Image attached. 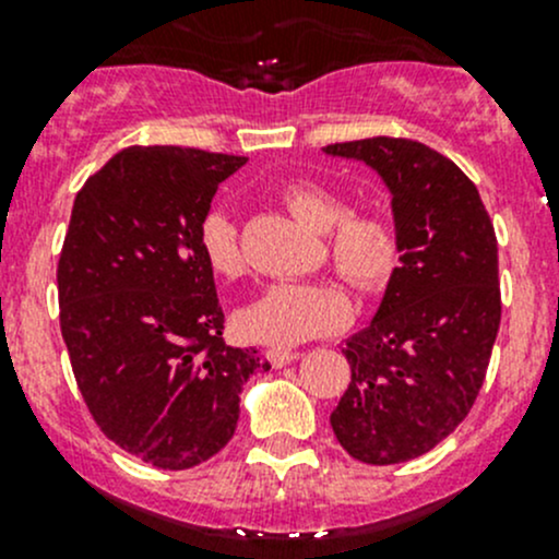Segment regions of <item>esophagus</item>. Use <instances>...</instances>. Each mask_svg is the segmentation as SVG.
Masks as SVG:
<instances>
[{
    "label": "esophagus",
    "instance_id": "34e87169",
    "mask_svg": "<svg viewBox=\"0 0 559 559\" xmlns=\"http://www.w3.org/2000/svg\"><path fill=\"white\" fill-rule=\"evenodd\" d=\"M267 359H270V365H273V368H286V365H289V362L300 359V352H286V348H270Z\"/></svg>",
    "mask_w": 559,
    "mask_h": 559
}]
</instances>
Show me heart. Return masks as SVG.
I'll return each mask as SVG.
<instances>
[{"label":"heart","instance_id":"1","mask_svg":"<svg viewBox=\"0 0 559 559\" xmlns=\"http://www.w3.org/2000/svg\"><path fill=\"white\" fill-rule=\"evenodd\" d=\"M281 200L292 216L326 233V248L343 281L359 295H384L403 267V238L386 213L352 211L346 197L313 180H292L281 189ZM200 251L207 267L224 281L246 273V253L238 224L224 211H211L200 222ZM352 316L341 286L326 284H273L248 300L235 316L240 335L264 346L289 348L311 337L341 330Z\"/></svg>","mask_w":559,"mask_h":559}]
</instances>
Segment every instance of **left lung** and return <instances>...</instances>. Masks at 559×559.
Wrapping results in <instances>:
<instances>
[{"mask_svg":"<svg viewBox=\"0 0 559 559\" xmlns=\"http://www.w3.org/2000/svg\"><path fill=\"white\" fill-rule=\"evenodd\" d=\"M324 151L381 175L403 238L379 313L343 348L352 381L330 425L354 460L397 465L436 449L476 403L500 326L498 240L473 180L430 145L368 138Z\"/></svg>","mask_w":559,"mask_h":559,"instance_id":"left-lung-1","label":"left lung"}]
</instances>
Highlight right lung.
I'll return each mask as SVG.
<instances>
[{
    "label": "right lung",
    "mask_w": 559,
    "mask_h": 559,
    "mask_svg": "<svg viewBox=\"0 0 559 559\" xmlns=\"http://www.w3.org/2000/svg\"><path fill=\"white\" fill-rule=\"evenodd\" d=\"M246 156L132 145L83 183L61 246L59 321L99 430L162 471H186L235 436L240 392L270 370L224 343L200 222Z\"/></svg>",
    "instance_id": "right-lung-1"
}]
</instances>
